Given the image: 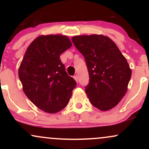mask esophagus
Returning <instances> with one entry per match:
<instances>
[{
  "label": "esophagus",
  "mask_w": 149,
  "mask_h": 149,
  "mask_svg": "<svg viewBox=\"0 0 149 149\" xmlns=\"http://www.w3.org/2000/svg\"><path fill=\"white\" fill-rule=\"evenodd\" d=\"M73 78H74V80H76V82H78V76H73Z\"/></svg>",
  "instance_id": "obj_1"
}]
</instances>
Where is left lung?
Segmentation results:
<instances>
[{
  "label": "left lung",
  "mask_w": 149,
  "mask_h": 149,
  "mask_svg": "<svg viewBox=\"0 0 149 149\" xmlns=\"http://www.w3.org/2000/svg\"><path fill=\"white\" fill-rule=\"evenodd\" d=\"M71 40L88 66L90 83L85 92L89 100L103 111L115 107L127 92L132 76L126 58L106 36H76Z\"/></svg>",
  "instance_id": "8db88e82"
}]
</instances>
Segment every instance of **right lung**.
Wrapping results in <instances>:
<instances>
[{
  "mask_svg": "<svg viewBox=\"0 0 149 149\" xmlns=\"http://www.w3.org/2000/svg\"><path fill=\"white\" fill-rule=\"evenodd\" d=\"M71 46L66 36H40L27 47L19 68L25 95L36 107L48 113L66 107L76 86L60 59L61 53Z\"/></svg>",
  "mask_w": 149,
  "mask_h": 149,
  "instance_id": "right-lung-1",
  "label": "right lung"
}]
</instances>
